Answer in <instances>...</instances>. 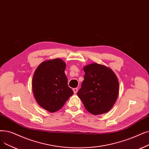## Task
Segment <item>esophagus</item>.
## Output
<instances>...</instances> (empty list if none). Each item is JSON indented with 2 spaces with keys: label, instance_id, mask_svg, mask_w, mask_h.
<instances>
[{
  "label": "esophagus",
  "instance_id": "1",
  "mask_svg": "<svg viewBox=\"0 0 149 149\" xmlns=\"http://www.w3.org/2000/svg\"><path fill=\"white\" fill-rule=\"evenodd\" d=\"M73 91H74V94H76L77 93V91H78V89H77V88H74Z\"/></svg>",
  "mask_w": 149,
  "mask_h": 149
}]
</instances>
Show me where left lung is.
Masks as SVG:
<instances>
[{
    "mask_svg": "<svg viewBox=\"0 0 149 149\" xmlns=\"http://www.w3.org/2000/svg\"><path fill=\"white\" fill-rule=\"evenodd\" d=\"M85 74L77 93L86 110L94 115L107 113L119 95V83L113 70L102 64L92 63L83 68Z\"/></svg>",
    "mask_w": 149,
    "mask_h": 149,
    "instance_id": "8db88e82",
    "label": "left lung"
}]
</instances>
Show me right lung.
Here are the masks:
<instances>
[{"label": "right lung", "instance_id": "1", "mask_svg": "<svg viewBox=\"0 0 149 149\" xmlns=\"http://www.w3.org/2000/svg\"><path fill=\"white\" fill-rule=\"evenodd\" d=\"M66 64L60 58L46 60L35 70L32 79V91L38 104L54 113L63 107L74 94L68 86L64 73Z\"/></svg>", "mask_w": 149, "mask_h": 149}]
</instances>
